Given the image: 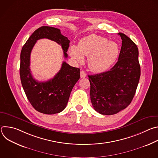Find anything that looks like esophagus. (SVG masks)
Masks as SVG:
<instances>
[{
    "instance_id": "1",
    "label": "esophagus",
    "mask_w": 158,
    "mask_h": 158,
    "mask_svg": "<svg viewBox=\"0 0 158 158\" xmlns=\"http://www.w3.org/2000/svg\"><path fill=\"white\" fill-rule=\"evenodd\" d=\"M85 77H86V73L84 71H81V77L84 78Z\"/></svg>"
}]
</instances>
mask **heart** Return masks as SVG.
<instances>
[{
  "label": "heart",
  "mask_w": 158,
  "mask_h": 158,
  "mask_svg": "<svg viewBox=\"0 0 158 158\" xmlns=\"http://www.w3.org/2000/svg\"><path fill=\"white\" fill-rule=\"evenodd\" d=\"M70 56L79 62H82L84 56L88 57L89 69L96 73L107 71L116 61L119 48L115 42L96 34L89 35L82 38L78 46H71Z\"/></svg>",
  "instance_id": "heart-1"
}]
</instances>
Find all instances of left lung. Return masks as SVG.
<instances>
[{
    "label": "left lung",
    "mask_w": 158,
    "mask_h": 158,
    "mask_svg": "<svg viewBox=\"0 0 158 158\" xmlns=\"http://www.w3.org/2000/svg\"><path fill=\"white\" fill-rule=\"evenodd\" d=\"M118 35L122 46L116 64L108 71L88 76L93 106L102 115L116 114L130 104L141 76L137 46L123 33Z\"/></svg>",
    "instance_id": "obj_1"
}]
</instances>
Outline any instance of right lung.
Returning a JSON list of instances; mask_svg holds the SVG:
<instances>
[{
    "label": "right lung",
    "mask_w": 158,
    "mask_h": 158,
    "mask_svg": "<svg viewBox=\"0 0 158 158\" xmlns=\"http://www.w3.org/2000/svg\"><path fill=\"white\" fill-rule=\"evenodd\" d=\"M44 38L60 45L64 57H67L66 52L70 40L61 34L60 29L42 26L32 33L22 48L20 76L22 87L33 107L41 113L54 114L65 108L72 89L80 78V69L63 62L54 78L46 82H39L34 79L30 69L31 53L37 40Z\"/></svg>",
    "instance_id": "obj_1"
}]
</instances>
